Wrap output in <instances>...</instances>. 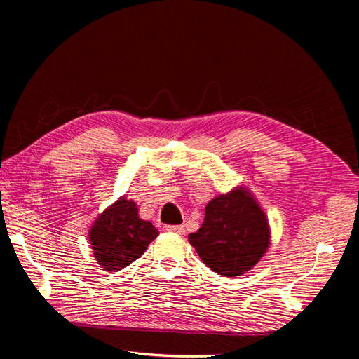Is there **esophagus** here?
<instances>
[{
	"label": "esophagus",
	"instance_id": "obj_1",
	"mask_svg": "<svg viewBox=\"0 0 359 359\" xmlns=\"http://www.w3.org/2000/svg\"><path fill=\"white\" fill-rule=\"evenodd\" d=\"M166 231L168 232H173V233H178V235H182L184 233V226H181V224H168L166 226Z\"/></svg>",
	"mask_w": 359,
	"mask_h": 359
}]
</instances>
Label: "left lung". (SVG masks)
Here are the masks:
<instances>
[{"label": "left lung", "instance_id": "left-lung-1", "mask_svg": "<svg viewBox=\"0 0 359 359\" xmlns=\"http://www.w3.org/2000/svg\"><path fill=\"white\" fill-rule=\"evenodd\" d=\"M206 266L223 277H236L252 269L269 245L268 220L245 190L220 194L205 206V219L189 235Z\"/></svg>", "mask_w": 359, "mask_h": 359}]
</instances>
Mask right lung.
<instances>
[{"mask_svg":"<svg viewBox=\"0 0 359 359\" xmlns=\"http://www.w3.org/2000/svg\"><path fill=\"white\" fill-rule=\"evenodd\" d=\"M158 231L139 219L133 201L121 198L99 215L90 231L94 256L106 271H119L144 255Z\"/></svg>","mask_w":359,"mask_h":359,"instance_id":"add662e5","label":"right lung"}]
</instances>
